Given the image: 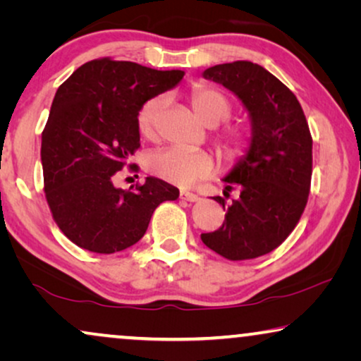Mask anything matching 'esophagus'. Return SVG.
I'll return each instance as SVG.
<instances>
[{
  "mask_svg": "<svg viewBox=\"0 0 361 361\" xmlns=\"http://www.w3.org/2000/svg\"><path fill=\"white\" fill-rule=\"evenodd\" d=\"M180 200L197 202V200H200V197L195 195V194H190V192H180Z\"/></svg>",
  "mask_w": 361,
  "mask_h": 361,
  "instance_id": "1",
  "label": "esophagus"
}]
</instances>
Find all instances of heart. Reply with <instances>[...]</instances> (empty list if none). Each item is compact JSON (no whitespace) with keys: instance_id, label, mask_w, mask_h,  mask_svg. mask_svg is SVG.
<instances>
[{"instance_id":"obj_1","label":"heart","mask_w":361,"mask_h":361,"mask_svg":"<svg viewBox=\"0 0 361 361\" xmlns=\"http://www.w3.org/2000/svg\"><path fill=\"white\" fill-rule=\"evenodd\" d=\"M164 105V97H154L142 105L137 115V128L145 137L156 135L157 120ZM190 105L199 120L209 126H216L228 120L231 113L228 98L220 90L209 85H195L192 88ZM219 145L226 157H235L245 149L246 136L238 128H228L219 136ZM147 166L154 176L180 187L194 185L195 182L210 177L215 171V162L209 152L185 149L179 146L152 152Z\"/></svg>"}]
</instances>
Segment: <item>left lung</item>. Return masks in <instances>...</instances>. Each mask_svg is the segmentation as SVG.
I'll use <instances>...</instances> for the list:
<instances>
[{
    "mask_svg": "<svg viewBox=\"0 0 361 361\" xmlns=\"http://www.w3.org/2000/svg\"><path fill=\"white\" fill-rule=\"evenodd\" d=\"M233 92L251 121L245 156L228 174L224 194L240 197L224 205L219 230L202 233L204 243L231 261L253 259L288 238L307 204L312 176V136L293 92L264 67L248 61L220 63L202 73Z\"/></svg>",
    "mask_w": 361,
    "mask_h": 361,
    "instance_id": "1",
    "label": "left lung"
}]
</instances>
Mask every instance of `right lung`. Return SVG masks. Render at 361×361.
Listing matches in <instances>:
<instances>
[{
  "instance_id": "right-lung-1",
  "label": "right lung",
  "mask_w": 361,
  "mask_h": 361,
  "mask_svg": "<svg viewBox=\"0 0 361 361\" xmlns=\"http://www.w3.org/2000/svg\"><path fill=\"white\" fill-rule=\"evenodd\" d=\"M182 77V71L105 57L83 63L57 88L42 131L44 190L72 243L103 255L130 248L146 233L156 207L179 197L177 187L157 177L133 190L116 189L111 179L141 146L142 105Z\"/></svg>"
}]
</instances>
